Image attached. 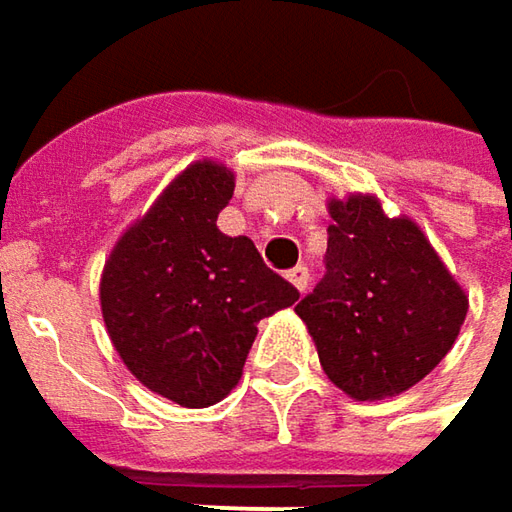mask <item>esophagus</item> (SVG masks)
I'll return each instance as SVG.
<instances>
[{"instance_id": "esophagus-1", "label": "esophagus", "mask_w": 512, "mask_h": 512, "mask_svg": "<svg viewBox=\"0 0 512 512\" xmlns=\"http://www.w3.org/2000/svg\"><path fill=\"white\" fill-rule=\"evenodd\" d=\"M286 278H289V283H292L295 289L306 292V286H309V269H306V266H295V269L286 272Z\"/></svg>"}]
</instances>
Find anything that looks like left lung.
I'll return each mask as SVG.
<instances>
[{
	"label": "left lung",
	"mask_w": 512,
	"mask_h": 512,
	"mask_svg": "<svg viewBox=\"0 0 512 512\" xmlns=\"http://www.w3.org/2000/svg\"><path fill=\"white\" fill-rule=\"evenodd\" d=\"M326 272L295 306L323 372L358 401L398 395L453 349L467 295L424 232L375 197L329 203Z\"/></svg>",
	"instance_id": "1"
}]
</instances>
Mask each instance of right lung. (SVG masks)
I'll return each mask as SVG.
<instances>
[{
    "instance_id": "1",
    "label": "right lung",
    "mask_w": 512,
    "mask_h": 512,
    "mask_svg": "<svg viewBox=\"0 0 512 512\" xmlns=\"http://www.w3.org/2000/svg\"><path fill=\"white\" fill-rule=\"evenodd\" d=\"M232 194L229 168L194 163L120 237L102 272V318L123 364L180 407L226 398L257 321L300 298L249 237L217 229Z\"/></svg>"
}]
</instances>
